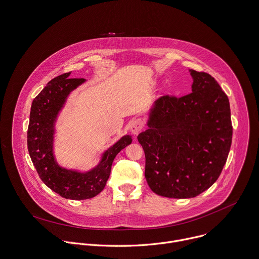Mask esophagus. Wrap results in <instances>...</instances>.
<instances>
[{
    "mask_svg": "<svg viewBox=\"0 0 259 259\" xmlns=\"http://www.w3.org/2000/svg\"><path fill=\"white\" fill-rule=\"evenodd\" d=\"M143 128V121L141 119H135L130 124V131L132 134L137 135Z\"/></svg>",
    "mask_w": 259,
    "mask_h": 259,
    "instance_id": "1",
    "label": "esophagus"
}]
</instances>
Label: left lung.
<instances>
[{
	"label": "left lung",
	"mask_w": 259,
	"mask_h": 259,
	"mask_svg": "<svg viewBox=\"0 0 259 259\" xmlns=\"http://www.w3.org/2000/svg\"><path fill=\"white\" fill-rule=\"evenodd\" d=\"M192 93L161 96L137 139L145 178L159 196L194 198L208 190L227 162L233 137L230 101L214 78L189 69Z\"/></svg>",
	"instance_id": "8db88e82"
}]
</instances>
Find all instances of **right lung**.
<instances>
[{
	"mask_svg": "<svg viewBox=\"0 0 259 259\" xmlns=\"http://www.w3.org/2000/svg\"><path fill=\"white\" fill-rule=\"evenodd\" d=\"M70 72L51 80L36 96L30 107L27 149L34 168L46 186L69 200H87L104 189L116 156L132 142L131 135L122 136L102 153L89 170L61 166L55 157L56 123L70 93L86 82L69 79Z\"/></svg>",
	"mask_w": 259,
	"mask_h": 259,
	"instance_id": "right-lung-1",
	"label": "right lung"
}]
</instances>
